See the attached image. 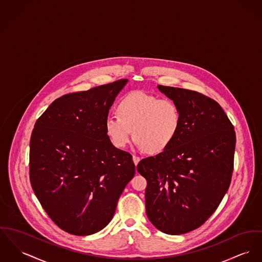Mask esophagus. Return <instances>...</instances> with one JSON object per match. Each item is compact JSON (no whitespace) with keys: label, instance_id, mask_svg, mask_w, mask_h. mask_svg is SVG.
Listing matches in <instances>:
<instances>
[{"label":"esophagus","instance_id":"obj_1","mask_svg":"<svg viewBox=\"0 0 262 262\" xmlns=\"http://www.w3.org/2000/svg\"><path fill=\"white\" fill-rule=\"evenodd\" d=\"M133 161H134V163H135L136 165H138V163L141 161V158H139V157H137V156H134V157H133Z\"/></svg>","mask_w":262,"mask_h":262}]
</instances>
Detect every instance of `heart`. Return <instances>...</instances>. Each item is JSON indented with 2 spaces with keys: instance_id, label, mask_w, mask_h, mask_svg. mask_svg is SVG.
<instances>
[{
  "instance_id": "b5f03b06",
  "label": "heart",
  "mask_w": 262,
  "mask_h": 262,
  "mask_svg": "<svg viewBox=\"0 0 262 262\" xmlns=\"http://www.w3.org/2000/svg\"><path fill=\"white\" fill-rule=\"evenodd\" d=\"M120 117H108L104 122L112 144L124 148L133 138L149 154L165 150L177 138L181 112L177 101L160 99L143 92L130 93L118 104Z\"/></svg>"
}]
</instances>
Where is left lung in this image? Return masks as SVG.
I'll return each instance as SVG.
<instances>
[{"mask_svg":"<svg viewBox=\"0 0 262 262\" xmlns=\"http://www.w3.org/2000/svg\"><path fill=\"white\" fill-rule=\"evenodd\" d=\"M181 112L180 132L137 169L147 181L145 210L162 232L183 234L202 226L216 210L233 171L235 132L219 102L199 92L158 85Z\"/></svg>","mask_w":262,"mask_h":262,"instance_id":"obj_1","label":"left lung"}]
</instances>
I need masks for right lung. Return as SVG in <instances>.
Returning a JSON list of instances; mask_svg holds the SVG:
<instances>
[{"label": "right lung", "mask_w": 262, "mask_h": 262, "mask_svg": "<svg viewBox=\"0 0 262 262\" xmlns=\"http://www.w3.org/2000/svg\"><path fill=\"white\" fill-rule=\"evenodd\" d=\"M127 80L67 94L45 111L30 141V181L60 229L90 235L112 221L136 165L108 140L104 122Z\"/></svg>", "instance_id": "1"}]
</instances>
